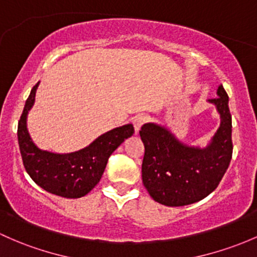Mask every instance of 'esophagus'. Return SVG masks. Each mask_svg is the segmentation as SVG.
<instances>
[{
  "label": "esophagus",
  "mask_w": 257,
  "mask_h": 257,
  "mask_svg": "<svg viewBox=\"0 0 257 257\" xmlns=\"http://www.w3.org/2000/svg\"><path fill=\"white\" fill-rule=\"evenodd\" d=\"M147 120H148V117L147 115H143V114L136 115V117L133 118V124H134V128H136V133H139L140 128H142V125Z\"/></svg>",
  "instance_id": "1"
}]
</instances>
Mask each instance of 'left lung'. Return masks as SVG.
I'll return each mask as SVG.
<instances>
[{
  "label": "left lung",
  "instance_id": "1",
  "mask_svg": "<svg viewBox=\"0 0 257 257\" xmlns=\"http://www.w3.org/2000/svg\"><path fill=\"white\" fill-rule=\"evenodd\" d=\"M217 96L208 102L220 114V125L206 148L185 144L160 124L142 126L143 183L154 201L169 207L187 206L218 187L230 164L233 142L229 98L221 85Z\"/></svg>",
  "mask_w": 257,
  "mask_h": 257
}]
</instances>
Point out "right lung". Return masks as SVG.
<instances>
[{"label":"right lung","instance_id":"add662e5","mask_svg":"<svg viewBox=\"0 0 257 257\" xmlns=\"http://www.w3.org/2000/svg\"><path fill=\"white\" fill-rule=\"evenodd\" d=\"M39 82L32 88L18 121V144L23 165L32 180L48 192L65 198H80L99 182L109 156L134 133L133 124L102 134L88 147L69 154H56L38 148L27 128V115L36 101Z\"/></svg>","mask_w":257,"mask_h":257}]
</instances>
